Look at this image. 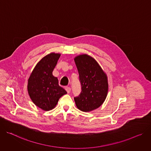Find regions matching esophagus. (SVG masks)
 <instances>
[{"instance_id":"obj_1","label":"esophagus","mask_w":151,"mask_h":151,"mask_svg":"<svg viewBox=\"0 0 151 151\" xmlns=\"http://www.w3.org/2000/svg\"><path fill=\"white\" fill-rule=\"evenodd\" d=\"M65 90L66 91L67 93H70V92H71V88H70V87H68V86H66V87H65Z\"/></svg>"}]
</instances>
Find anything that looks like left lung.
<instances>
[{"instance_id":"1","label":"left lung","mask_w":151,"mask_h":151,"mask_svg":"<svg viewBox=\"0 0 151 151\" xmlns=\"http://www.w3.org/2000/svg\"><path fill=\"white\" fill-rule=\"evenodd\" d=\"M74 61L79 74L81 91L74 97L77 107L82 111H90L101 106L107 96L108 82L106 74L92 57L77 56Z\"/></svg>"}]
</instances>
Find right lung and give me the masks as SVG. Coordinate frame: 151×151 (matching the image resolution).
Instances as JSON below:
<instances>
[{"label":"right lung","instance_id":"add662e5","mask_svg":"<svg viewBox=\"0 0 151 151\" xmlns=\"http://www.w3.org/2000/svg\"><path fill=\"white\" fill-rule=\"evenodd\" d=\"M60 55L52 53L44 57L35 66L28 80L27 91L32 101L45 111L53 109L66 91L58 84L52 72Z\"/></svg>","mask_w":151,"mask_h":151}]
</instances>
